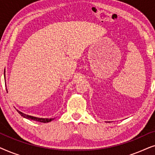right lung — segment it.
<instances>
[{
  "mask_svg": "<svg viewBox=\"0 0 155 155\" xmlns=\"http://www.w3.org/2000/svg\"><path fill=\"white\" fill-rule=\"evenodd\" d=\"M6 90H7V89H6ZM7 92H8V90H7ZM17 111H18V113L20 114L21 116H23L24 118H27V119H29V120H35V121H39V122H41V123H48V122L51 121L52 120L54 119V118H43L35 117V116L27 115V114L22 113V112L18 111V110H17Z\"/></svg>",
  "mask_w": 155,
  "mask_h": 155,
  "instance_id": "add662e5",
  "label": "right lung"
}]
</instances>
